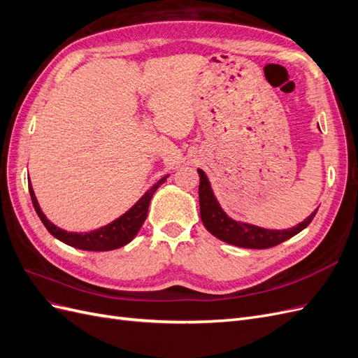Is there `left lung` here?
I'll return each mask as SVG.
<instances>
[{
	"instance_id": "obj_1",
	"label": "left lung",
	"mask_w": 358,
	"mask_h": 358,
	"mask_svg": "<svg viewBox=\"0 0 358 358\" xmlns=\"http://www.w3.org/2000/svg\"><path fill=\"white\" fill-rule=\"evenodd\" d=\"M197 171L200 175L199 199L201 222L206 227V230L225 243L249 249H266L276 246L288 241L289 237L296 236L301 230H305L318 212V209H315L305 221L287 230H270L249 222L236 221L222 210L206 173L201 169H197Z\"/></svg>"
}]
</instances>
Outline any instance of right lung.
<instances>
[{
  "label": "right lung",
  "instance_id": "1",
  "mask_svg": "<svg viewBox=\"0 0 358 358\" xmlns=\"http://www.w3.org/2000/svg\"><path fill=\"white\" fill-rule=\"evenodd\" d=\"M169 175L162 176L152 188H149L142 197H140L131 208H129L125 213H122L119 218L115 221L109 222L104 227H100V229L92 230V231H86V233H76V231H66L59 229L58 225L50 222L46 215L41 212L40 204L37 201V197L34 194V189H32L31 180L28 182V188L31 194V200L32 204H34V209L38 215V218L41 222L45 224L48 231L57 237L58 241L64 242L69 246H73L76 249H83V251H112V249H117L121 246H125L127 243L131 242L134 237L137 236L140 227L143 225L148 209H149V203L150 199L155 194V191L167 180Z\"/></svg>",
  "mask_w": 358,
  "mask_h": 358
}]
</instances>
